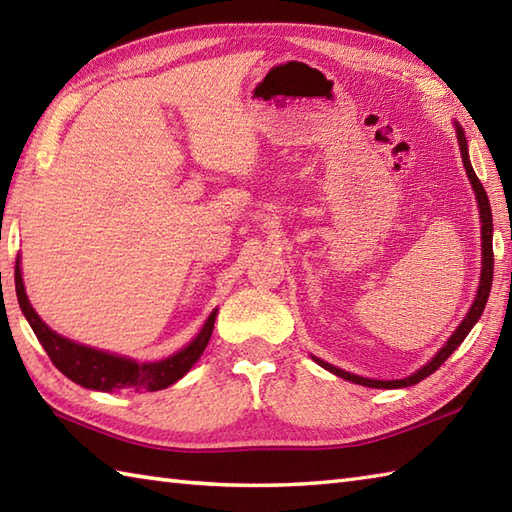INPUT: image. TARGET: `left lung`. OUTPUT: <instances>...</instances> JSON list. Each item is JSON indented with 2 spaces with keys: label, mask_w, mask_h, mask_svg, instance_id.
I'll use <instances>...</instances> for the list:
<instances>
[{
  "label": "left lung",
  "mask_w": 512,
  "mask_h": 512,
  "mask_svg": "<svg viewBox=\"0 0 512 512\" xmlns=\"http://www.w3.org/2000/svg\"><path fill=\"white\" fill-rule=\"evenodd\" d=\"M458 129V143H460V151H462V162H464V169H466V176H469L471 184H473V191H475V198H477V206H480V222H482V277H480V288H477V295H475V301L471 310L466 312L464 321L458 325V330H455L451 334V339L444 343L442 350L431 358V361L420 367L418 372H413L411 376L402 378V380H374V378H363V376H356V374H350L345 372V369H339L334 367L330 363L321 361V358L312 356L314 361H317L323 369H328V372L341 376L345 380H350V383H356V385H363V387H376V389H398V387H411L420 383V380L427 378L429 374L436 372V369L447 361V358L458 350L460 343L466 339V334H469L473 330V325L480 321L482 312L486 308V301H488V295H491V286H493V215H491V202H488V195L482 187L480 178L475 176V171L471 167V160H469V147H466V136H464V129L460 125H455Z\"/></svg>",
  "instance_id": "8db88e82"
}]
</instances>
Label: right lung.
Here are the masks:
<instances>
[{
  "instance_id": "add662e5",
  "label": "right lung",
  "mask_w": 512,
  "mask_h": 512,
  "mask_svg": "<svg viewBox=\"0 0 512 512\" xmlns=\"http://www.w3.org/2000/svg\"><path fill=\"white\" fill-rule=\"evenodd\" d=\"M15 288H17V301L19 308L28 319L32 332L37 334L43 350L48 352L50 361L59 369L63 376H68L72 383L81 385L85 389L96 391H121V389H134V391H158L176 383L189 369L195 365V361L202 356L204 347L209 345V339L213 334V323L217 317V310L211 312V317L206 319L204 328L195 339L182 347L180 352L165 358V361L156 363H136L132 358L107 354L94 347L74 343L65 336L50 330L46 323L39 319L35 308L30 306L24 290V279H21L19 259L15 266Z\"/></svg>"
}]
</instances>
